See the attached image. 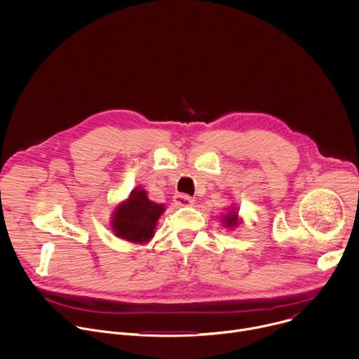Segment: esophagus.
I'll use <instances>...</instances> for the list:
<instances>
[{
  "label": "esophagus",
  "mask_w": 359,
  "mask_h": 359,
  "mask_svg": "<svg viewBox=\"0 0 359 359\" xmlns=\"http://www.w3.org/2000/svg\"><path fill=\"white\" fill-rule=\"evenodd\" d=\"M175 203L180 204V206H193L194 198L187 196V194H176L175 196Z\"/></svg>",
  "instance_id": "obj_1"
}]
</instances>
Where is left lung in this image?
Instances as JSON below:
<instances>
[{"label": "left lung", "instance_id": "8db88e82", "mask_svg": "<svg viewBox=\"0 0 359 359\" xmlns=\"http://www.w3.org/2000/svg\"><path fill=\"white\" fill-rule=\"evenodd\" d=\"M222 223L223 226L229 227V229H234L238 226L240 220H238V215H237V208L236 209H231L226 216H222Z\"/></svg>", "mask_w": 359, "mask_h": 359}]
</instances>
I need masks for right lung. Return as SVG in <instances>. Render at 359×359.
<instances>
[{
    "instance_id": "obj_1",
    "label": "right lung",
    "mask_w": 359,
    "mask_h": 359,
    "mask_svg": "<svg viewBox=\"0 0 359 359\" xmlns=\"http://www.w3.org/2000/svg\"><path fill=\"white\" fill-rule=\"evenodd\" d=\"M163 212V204L149 200L146 190L136 187L125 201L118 204L112 215L111 229L119 238L143 244L155 234L156 223Z\"/></svg>"
}]
</instances>
